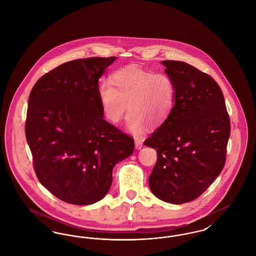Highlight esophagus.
I'll use <instances>...</instances> for the list:
<instances>
[{
  "instance_id": "obj_1",
  "label": "esophagus",
  "mask_w": 256,
  "mask_h": 256,
  "mask_svg": "<svg viewBox=\"0 0 256 256\" xmlns=\"http://www.w3.org/2000/svg\"><path fill=\"white\" fill-rule=\"evenodd\" d=\"M143 146V142L140 139H135V148L137 150H140Z\"/></svg>"
}]
</instances>
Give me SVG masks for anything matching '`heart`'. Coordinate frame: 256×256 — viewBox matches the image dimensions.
Here are the masks:
<instances>
[{
    "instance_id": "heart-1",
    "label": "heart",
    "mask_w": 256,
    "mask_h": 256,
    "mask_svg": "<svg viewBox=\"0 0 256 256\" xmlns=\"http://www.w3.org/2000/svg\"><path fill=\"white\" fill-rule=\"evenodd\" d=\"M98 96L104 116L120 122L126 111L128 128L140 134L146 124L158 126L170 116L176 102V84L168 74L130 66L117 70L110 84H102Z\"/></svg>"
}]
</instances>
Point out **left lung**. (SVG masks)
I'll return each instance as SVG.
<instances>
[{
    "mask_svg": "<svg viewBox=\"0 0 256 256\" xmlns=\"http://www.w3.org/2000/svg\"><path fill=\"white\" fill-rule=\"evenodd\" d=\"M176 84L169 118L144 144L156 150L148 185L159 200L174 204L194 200L222 170L230 135L224 94L212 76L178 60H164Z\"/></svg>",
    "mask_w": 256,
    "mask_h": 256,
    "instance_id": "left-lung-1",
    "label": "left lung"
}]
</instances>
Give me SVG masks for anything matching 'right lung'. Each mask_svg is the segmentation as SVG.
Returning <instances> with one entry per match:
<instances>
[{
	"instance_id": "right-lung-1",
	"label": "right lung",
	"mask_w": 256,
	"mask_h": 256,
	"mask_svg": "<svg viewBox=\"0 0 256 256\" xmlns=\"http://www.w3.org/2000/svg\"><path fill=\"white\" fill-rule=\"evenodd\" d=\"M116 60L63 63L32 87L24 124L37 178L61 200L86 206L110 191L112 170L134 150L132 137L104 119L98 78Z\"/></svg>"
}]
</instances>
